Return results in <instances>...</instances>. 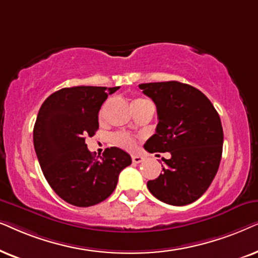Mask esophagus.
<instances>
[{"instance_id": "34e87169", "label": "esophagus", "mask_w": 258, "mask_h": 258, "mask_svg": "<svg viewBox=\"0 0 258 258\" xmlns=\"http://www.w3.org/2000/svg\"><path fill=\"white\" fill-rule=\"evenodd\" d=\"M144 160V157L140 156V154H135V156H132V161L135 164H139L142 163V161Z\"/></svg>"}]
</instances>
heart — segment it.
Returning a JSON list of instances; mask_svg holds the SVG:
<instances>
[{"label":"heart","mask_w":258,"mask_h":258,"mask_svg":"<svg viewBox=\"0 0 258 258\" xmlns=\"http://www.w3.org/2000/svg\"><path fill=\"white\" fill-rule=\"evenodd\" d=\"M143 102H146V100H144V99H137V100L132 102V106L143 104ZM111 140L116 146L121 147V149H125L127 151H132L136 149V140L133 139L131 136L127 135V133H114V135H112Z\"/></svg>","instance_id":"1"}]
</instances>
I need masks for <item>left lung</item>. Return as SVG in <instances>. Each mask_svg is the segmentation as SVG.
<instances>
[{
    "label": "left lung",
    "mask_w": 258,
    "mask_h": 258,
    "mask_svg": "<svg viewBox=\"0 0 258 258\" xmlns=\"http://www.w3.org/2000/svg\"><path fill=\"white\" fill-rule=\"evenodd\" d=\"M139 88L156 104L159 120L144 147L150 153L171 154L163 158V172L147 181V188L166 204L194 203L218 171L224 138L221 118L211 101L187 84L150 82Z\"/></svg>",
    "instance_id": "8db88e82"
}]
</instances>
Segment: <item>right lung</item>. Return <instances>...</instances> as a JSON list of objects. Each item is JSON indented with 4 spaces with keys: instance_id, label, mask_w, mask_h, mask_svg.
I'll list each match as a JSON object with an SVG mask.
<instances>
[{
    "instance_id": "1",
    "label": "right lung",
    "mask_w": 258,
    "mask_h": 258,
    "mask_svg": "<svg viewBox=\"0 0 258 258\" xmlns=\"http://www.w3.org/2000/svg\"><path fill=\"white\" fill-rule=\"evenodd\" d=\"M118 89L62 88L44 100L37 114L33 139L41 170L55 194L75 207H92L108 198L119 173L132 163L118 147L106 149L98 159L85 143L98 131L101 105Z\"/></svg>"
}]
</instances>
